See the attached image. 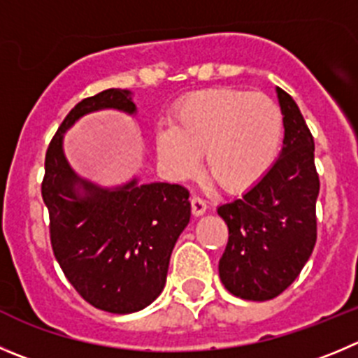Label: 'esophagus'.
Here are the masks:
<instances>
[{
  "instance_id": "obj_1",
  "label": "esophagus",
  "mask_w": 358,
  "mask_h": 358,
  "mask_svg": "<svg viewBox=\"0 0 358 358\" xmlns=\"http://www.w3.org/2000/svg\"><path fill=\"white\" fill-rule=\"evenodd\" d=\"M190 206H192V215L196 217L203 215V213L206 212V203L203 201L201 198H198V196H192V198H190Z\"/></svg>"
}]
</instances>
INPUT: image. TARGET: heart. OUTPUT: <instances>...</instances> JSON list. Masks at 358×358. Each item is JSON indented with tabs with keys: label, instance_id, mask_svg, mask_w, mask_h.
I'll list each match as a JSON object with an SVG mask.
<instances>
[{
	"label": "heart",
	"instance_id": "b5f03b06",
	"mask_svg": "<svg viewBox=\"0 0 358 358\" xmlns=\"http://www.w3.org/2000/svg\"><path fill=\"white\" fill-rule=\"evenodd\" d=\"M282 113L259 92L215 88L187 96L160 127L155 148L162 169L183 180L205 157V173L219 189L243 192L268 173L282 145Z\"/></svg>",
	"mask_w": 358,
	"mask_h": 358
}]
</instances>
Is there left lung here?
<instances>
[{
	"instance_id": "left-lung-1",
	"label": "left lung",
	"mask_w": 358,
	"mask_h": 358,
	"mask_svg": "<svg viewBox=\"0 0 358 358\" xmlns=\"http://www.w3.org/2000/svg\"><path fill=\"white\" fill-rule=\"evenodd\" d=\"M275 92L285 125L279 159L242 198L217 208L229 229L220 280L235 296L256 302L285 292L316 243L315 139L295 100Z\"/></svg>"
}]
</instances>
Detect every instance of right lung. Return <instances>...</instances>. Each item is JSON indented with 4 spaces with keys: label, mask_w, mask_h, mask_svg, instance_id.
Returning a JSON list of instances; mask_svg holds the SVG:
<instances>
[{
    "label": "right lung",
    "mask_w": 358,
    "mask_h": 358,
    "mask_svg": "<svg viewBox=\"0 0 358 358\" xmlns=\"http://www.w3.org/2000/svg\"><path fill=\"white\" fill-rule=\"evenodd\" d=\"M102 109L136 115L129 90L88 96L66 115L45 153L42 198L55 256L76 292L115 315L145 309L166 285L173 247L190 220L189 190L175 183L100 187L73 171L63 134Z\"/></svg>",
    "instance_id": "obj_1"
}]
</instances>
